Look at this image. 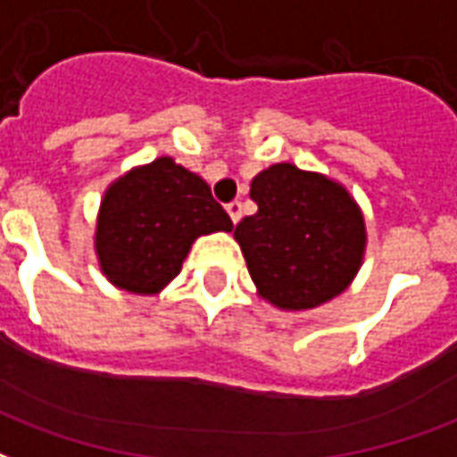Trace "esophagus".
<instances>
[{
	"instance_id": "esophagus-1",
	"label": "esophagus",
	"mask_w": 457,
	"mask_h": 457,
	"mask_svg": "<svg viewBox=\"0 0 457 457\" xmlns=\"http://www.w3.org/2000/svg\"><path fill=\"white\" fill-rule=\"evenodd\" d=\"M228 212H229V218H232V222L237 225L239 218H242V203H239V200H232V203L228 205Z\"/></svg>"
}]
</instances>
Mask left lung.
I'll return each instance as SVG.
<instances>
[{
    "label": "left lung",
    "instance_id": "obj_1",
    "mask_svg": "<svg viewBox=\"0 0 457 457\" xmlns=\"http://www.w3.org/2000/svg\"><path fill=\"white\" fill-rule=\"evenodd\" d=\"M257 212L235 228L259 298L281 311H311L340 296L364 262L362 208L343 183L294 163L252 179Z\"/></svg>",
    "mask_w": 457,
    "mask_h": 457
}]
</instances>
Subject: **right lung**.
Instances as JSON below:
<instances>
[{
  "label": "right lung",
  "instance_id": "add662e5",
  "mask_svg": "<svg viewBox=\"0 0 457 457\" xmlns=\"http://www.w3.org/2000/svg\"><path fill=\"white\" fill-rule=\"evenodd\" d=\"M212 232H232V220L208 183L170 156H159L107 186L95 254L112 287L156 296L179 277L193 242Z\"/></svg>",
  "mask_w": 457,
  "mask_h": 457
}]
</instances>
